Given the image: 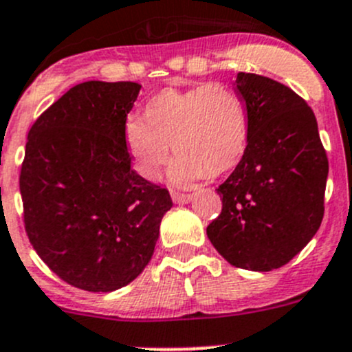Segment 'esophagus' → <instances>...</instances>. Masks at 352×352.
I'll list each match as a JSON object with an SVG mask.
<instances>
[{
    "label": "esophagus",
    "mask_w": 352,
    "mask_h": 352,
    "mask_svg": "<svg viewBox=\"0 0 352 352\" xmlns=\"http://www.w3.org/2000/svg\"><path fill=\"white\" fill-rule=\"evenodd\" d=\"M172 199L177 204H186V202L192 201V194L187 192H177V190H172Z\"/></svg>",
    "instance_id": "obj_1"
}]
</instances>
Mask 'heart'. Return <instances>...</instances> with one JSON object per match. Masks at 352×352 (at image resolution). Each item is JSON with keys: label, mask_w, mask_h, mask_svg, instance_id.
<instances>
[{"label": "heart", "mask_w": 352, "mask_h": 352, "mask_svg": "<svg viewBox=\"0 0 352 352\" xmlns=\"http://www.w3.org/2000/svg\"><path fill=\"white\" fill-rule=\"evenodd\" d=\"M248 140V116L242 97L223 83H199L186 90H163L146 105V120L126 126V141L136 168L155 179L168 162L173 144L179 155L172 168L177 182L204 173L228 172L242 158Z\"/></svg>", "instance_id": "1"}]
</instances>
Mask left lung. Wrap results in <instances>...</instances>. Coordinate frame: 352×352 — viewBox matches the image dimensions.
Listing matches in <instances>:
<instances>
[{
    "mask_svg": "<svg viewBox=\"0 0 352 352\" xmlns=\"http://www.w3.org/2000/svg\"><path fill=\"white\" fill-rule=\"evenodd\" d=\"M235 90L247 107V148L216 189L223 208L206 233L232 265L267 272L320 228L329 160L314 110L289 87L239 73Z\"/></svg>",
    "mask_w": 352,
    "mask_h": 352,
    "instance_id": "1",
    "label": "left lung"
}]
</instances>
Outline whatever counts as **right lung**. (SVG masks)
<instances>
[{
  "label": "right lung",
  "instance_id": "right-lung-1",
  "mask_svg": "<svg viewBox=\"0 0 352 352\" xmlns=\"http://www.w3.org/2000/svg\"><path fill=\"white\" fill-rule=\"evenodd\" d=\"M141 85L85 81L28 131L20 168L32 247L67 285L109 293L129 285L153 255L168 190L131 168L127 113Z\"/></svg>",
  "mask_w": 352,
  "mask_h": 352
}]
</instances>
